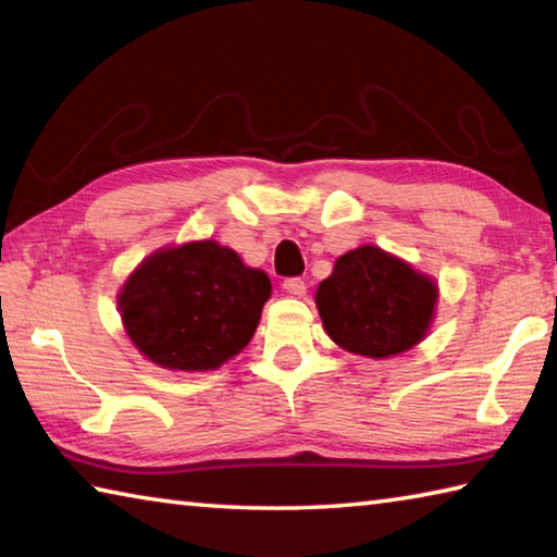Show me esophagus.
Returning a JSON list of instances; mask_svg holds the SVG:
<instances>
[{
  "instance_id": "obj_1",
  "label": "esophagus",
  "mask_w": 557,
  "mask_h": 557,
  "mask_svg": "<svg viewBox=\"0 0 557 557\" xmlns=\"http://www.w3.org/2000/svg\"><path fill=\"white\" fill-rule=\"evenodd\" d=\"M283 290L288 295H295V298H302V295L308 293V286H305L302 278H286L283 281Z\"/></svg>"
}]
</instances>
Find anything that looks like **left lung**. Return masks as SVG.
<instances>
[{
	"mask_svg": "<svg viewBox=\"0 0 557 557\" xmlns=\"http://www.w3.org/2000/svg\"><path fill=\"white\" fill-rule=\"evenodd\" d=\"M332 342L348 354L389 358L423 342L433 322L437 283L374 245L336 259L314 293Z\"/></svg>",
	"mask_w": 557,
	"mask_h": 557,
	"instance_id": "8db88e82",
	"label": "left lung"
}]
</instances>
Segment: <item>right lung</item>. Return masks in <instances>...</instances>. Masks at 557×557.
Instances as JSON below:
<instances>
[{
	"instance_id": "1",
	"label": "right lung",
	"mask_w": 557,
	"mask_h": 557,
	"mask_svg": "<svg viewBox=\"0 0 557 557\" xmlns=\"http://www.w3.org/2000/svg\"><path fill=\"white\" fill-rule=\"evenodd\" d=\"M271 295L262 269L231 247L197 240L146 257L117 295L124 332L168 370L221 368L249 344Z\"/></svg>"
}]
</instances>
